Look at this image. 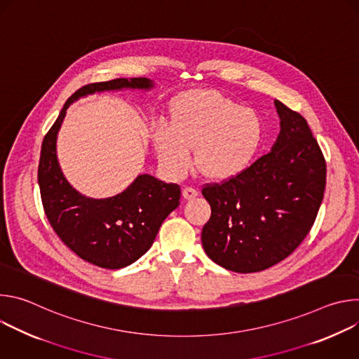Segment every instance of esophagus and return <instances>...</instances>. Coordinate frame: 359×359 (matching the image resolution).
Instances as JSON below:
<instances>
[{"instance_id": "1", "label": "esophagus", "mask_w": 359, "mask_h": 359, "mask_svg": "<svg viewBox=\"0 0 359 359\" xmlns=\"http://www.w3.org/2000/svg\"><path fill=\"white\" fill-rule=\"evenodd\" d=\"M197 194H198V191H197L196 187L186 186V187L183 189V197H184V198H193V197H196Z\"/></svg>"}]
</instances>
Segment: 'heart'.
I'll return each mask as SVG.
<instances>
[{"label":"heart","mask_w":359,"mask_h":359,"mask_svg":"<svg viewBox=\"0 0 359 359\" xmlns=\"http://www.w3.org/2000/svg\"><path fill=\"white\" fill-rule=\"evenodd\" d=\"M159 158L176 175L191 165L208 177L227 179L244 170L263 142V123L226 95L190 90L173 108V123H162L153 135Z\"/></svg>","instance_id":"obj_1"}]
</instances>
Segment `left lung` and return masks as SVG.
<instances>
[{"label":"left lung","instance_id":"left-lung-1","mask_svg":"<svg viewBox=\"0 0 359 359\" xmlns=\"http://www.w3.org/2000/svg\"><path fill=\"white\" fill-rule=\"evenodd\" d=\"M281 132L271 151L222 183L201 187L212 208L201 243L209 257L236 273L266 270L311 230L327 182V163L305 118L274 102Z\"/></svg>","mask_w":359,"mask_h":359}]
</instances>
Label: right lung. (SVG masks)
Segmentation results:
<instances>
[{
	"label": "right lung",
	"mask_w": 359,
	"mask_h": 359,
	"mask_svg": "<svg viewBox=\"0 0 359 359\" xmlns=\"http://www.w3.org/2000/svg\"><path fill=\"white\" fill-rule=\"evenodd\" d=\"M146 78H116L79 88L46 132L38 165V184L45 216L61 241L76 255L97 267L116 270L143 255L163 220L180 204V186L140 175L123 193L102 200L88 198L65 180L55 153V140L71 102L86 93L150 88Z\"/></svg>",
	"instance_id": "1"
}]
</instances>
